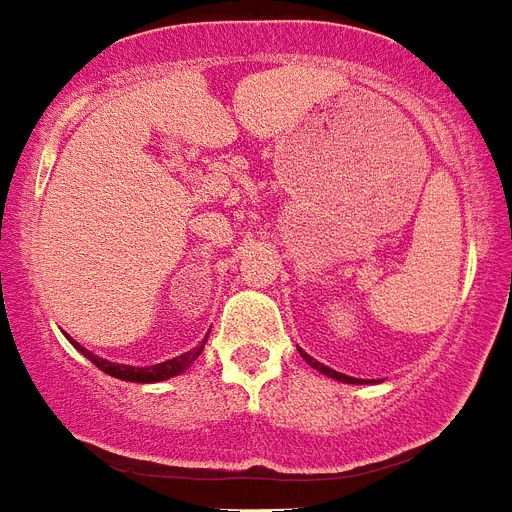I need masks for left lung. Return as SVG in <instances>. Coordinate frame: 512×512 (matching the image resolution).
<instances>
[{"instance_id":"obj_1","label":"left lung","mask_w":512,"mask_h":512,"mask_svg":"<svg viewBox=\"0 0 512 512\" xmlns=\"http://www.w3.org/2000/svg\"><path fill=\"white\" fill-rule=\"evenodd\" d=\"M301 358H303V361L308 363V366H311V369H316V371H319V374H324V377H329V379H337V382H342V384H363L361 379H356V377H348V374H340V371L329 369V366H324V363H319V361H316V358H311V356H308L306 350H301Z\"/></svg>"}]
</instances>
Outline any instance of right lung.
Masks as SVG:
<instances>
[{
  "instance_id": "obj_1",
  "label": "right lung",
  "mask_w": 512,
  "mask_h": 512,
  "mask_svg": "<svg viewBox=\"0 0 512 512\" xmlns=\"http://www.w3.org/2000/svg\"><path fill=\"white\" fill-rule=\"evenodd\" d=\"M209 337V335H206ZM206 337L201 342H198L196 348L188 350V353H183V356L177 358H170V361L164 363H154V366H125V363H112V361H104V358L94 356L91 350H86L80 342H75L73 337H67V340L73 342L75 348L83 353V356L88 358V361L94 363L96 369H101L104 374H109V377L114 379H122V382H138V384H154V382H164V379H172L177 377V374H183L185 369H188L190 363L196 361L198 356H201V350H204L206 345Z\"/></svg>"
}]
</instances>
